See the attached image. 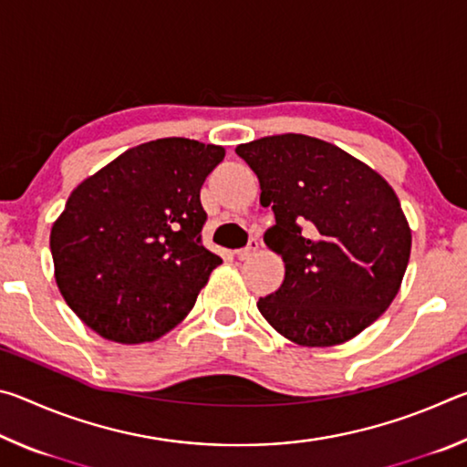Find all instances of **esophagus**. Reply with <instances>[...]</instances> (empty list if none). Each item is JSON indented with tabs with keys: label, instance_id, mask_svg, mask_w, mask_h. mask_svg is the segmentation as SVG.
Here are the masks:
<instances>
[{
	"label": "esophagus",
	"instance_id": "1",
	"mask_svg": "<svg viewBox=\"0 0 467 467\" xmlns=\"http://www.w3.org/2000/svg\"><path fill=\"white\" fill-rule=\"evenodd\" d=\"M257 249H259V241H257V239H251L247 247H244V249H239V251H234V255L239 257V259H249V257L255 255Z\"/></svg>",
	"mask_w": 467,
	"mask_h": 467
}]
</instances>
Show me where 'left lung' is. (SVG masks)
Returning <instances> with one entry per match:
<instances>
[{
    "label": "left lung",
    "mask_w": 467,
    "mask_h": 467,
    "mask_svg": "<svg viewBox=\"0 0 467 467\" xmlns=\"http://www.w3.org/2000/svg\"><path fill=\"white\" fill-rule=\"evenodd\" d=\"M259 179L275 224L264 241L284 282L259 298L290 342L344 344L381 317L404 280L412 231L391 185L329 141L282 133L236 146Z\"/></svg>",
    "instance_id": "left-lung-1"
}]
</instances>
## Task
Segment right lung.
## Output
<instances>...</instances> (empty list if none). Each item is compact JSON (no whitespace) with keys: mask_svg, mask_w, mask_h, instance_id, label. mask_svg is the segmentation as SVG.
Listing matches in <instances>:
<instances>
[{"mask_svg":"<svg viewBox=\"0 0 467 467\" xmlns=\"http://www.w3.org/2000/svg\"><path fill=\"white\" fill-rule=\"evenodd\" d=\"M224 148L162 138L84 179L51 228L55 282L78 317L119 344L187 317L223 259L202 244L200 189Z\"/></svg>","mask_w":467,"mask_h":467,"instance_id":"1","label":"right lung"}]
</instances>
